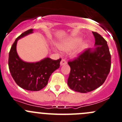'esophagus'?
<instances>
[{
    "mask_svg": "<svg viewBox=\"0 0 122 122\" xmlns=\"http://www.w3.org/2000/svg\"><path fill=\"white\" fill-rule=\"evenodd\" d=\"M66 64H67L66 60H64V59H62V60H61V62H60V65H61V66H63V65Z\"/></svg>",
    "mask_w": 122,
    "mask_h": 122,
    "instance_id": "obj_1",
    "label": "esophagus"
}]
</instances>
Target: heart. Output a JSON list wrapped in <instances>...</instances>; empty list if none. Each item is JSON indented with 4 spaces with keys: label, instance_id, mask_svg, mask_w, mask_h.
Returning <instances> with one entry per match:
<instances>
[{
    "label": "heart",
    "instance_id": "heart-1",
    "mask_svg": "<svg viewBox=\"0 0 122 122\" xmlns=\"http://www.w3.org/2000/svg\"><path fill=\"white\" fill-rule=\"evenodd\" d=\"M81 38H74L59 43L58 44V46L61 51H64V52H68L76 47L78 44L81 41ZM87 46H88V44L86 42H82L78 45V47L74 50L73 52H72V55L73 56H78L87 48Z\"/></svg>",
    "mask_w": 122,
    "mask_h": 122
}]
</instances>
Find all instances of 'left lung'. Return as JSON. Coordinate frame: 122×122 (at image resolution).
Instances as JSON below:
<instances>
[{
  "mask_svg": "<svg viewBox=\"0 0 122 122\" xmlns=\"http://www.w3.org/2000/svg\"><path fill=\"white\" fill-rule=\"evenodd\" d=\"M95 38L94 50L87 49L68 64L70 72L67 80L72 90L88 93L101 87L111 69V54L107 42L98 33L93 32Z\"/></svg>",
  "mask_w": 122,
  "mask_h": 122,
  "instance_id": "obj_1",
  "label": "left lung"
}]
</instances>
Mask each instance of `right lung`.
Segmentation results:
<instances>
[{
	"label": "right lung",
	"instance_id": "right-lung-1",
	"mask_svg": "<svg viewBox=\"0 0 122 122\" xmlns=\"http://www.w3.org/2000/svg\"><path fill=\"white\" fill-rule=\"evenodd\" d=\"M32 32V29H29L15 39L9 53L8 66L11 76L19 87L26 90L39 91L47 85L52 73L60 67L61 58L54 60L46 58L37 62L22 61L17 53V43Z\"/></svg>",
	"mask_w": 122,
	"mask_h": 122
}]
</instances>
